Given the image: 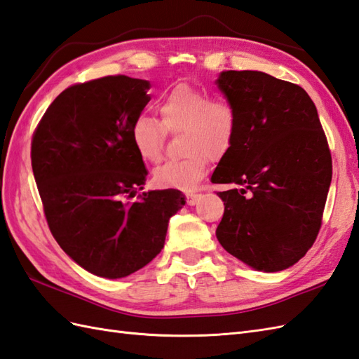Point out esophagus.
<instances>
[{"label": "esophagus", "instance_id": "obj_1", "mask_svg": "<svg viewBox=\"0 0 359 359\" xmlns=\"http://www.w3.org/2000/svg\"><path fill=\"white\" fill-rule=\"evenodd\" d=\"M186 198H187L189 205H195L198 203V199L201 198V194H196V191H187Z\"/></svg>", "mask_w": 359, "mask_h": 359}]
</instances>
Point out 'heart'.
I'll return each mask as SVG.
<instances>
[{
    "instance_id": "1",
    "label": "heart",
    "mask_w": 359,
    "mask_h": 359,
    "mask_svg": "<svg viewBox=\"0 0 359 359\" xmlns=\"http://www.w3.org/2000/svg\"><path fill=\"white\" fill-rule=\"evenodd\" d=\"M163 125L149 116H138L129 129V140L140 160L158 164L163 158L165 130H186L184 146L189 158L161 165L154 173L160 189L190 190L204 177L208 160L229 154L238 133V114L230 102L212 99L205 90L178 83L158 100Z\"/></svg>"
}]
</instances>
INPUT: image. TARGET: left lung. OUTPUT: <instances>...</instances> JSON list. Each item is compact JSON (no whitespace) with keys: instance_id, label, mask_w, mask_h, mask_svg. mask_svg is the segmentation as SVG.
<instances>
[{"instance_id":"1","label":"left lung","mask_w":359,"mask_h":359,"mask_svg":"<svg viewBox=\"0 0 359 359\" xmlns=\"http://www.w3.org/2000/svg\"><path fill=\"white\" fill-rule=\"evenodd\" d=\"M238 114V133L212 175L224 216L216 238L225 251L264 273L297 264L321 226L332 158L316 104L302 86L262 72L216 79Z\"/></svg>"}]
</instances>
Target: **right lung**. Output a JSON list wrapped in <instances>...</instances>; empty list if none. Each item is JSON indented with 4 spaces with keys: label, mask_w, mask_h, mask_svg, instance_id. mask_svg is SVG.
I'll list each match as a JSON object with an SVG mask.
<instances>
[{
    "label": "right lung",
    "mask_w": 359,
    "mask_h": 359,
    "mask_svg": "<svg viewBox=\"0 0 359 359\" xmlns=\"http://www.w3.org/2000/svg\"><path fill=\"white\" fill-rule=\"evenodd\" d=\"M151 83L107 76L69 86L33 134L32 169L51 234L88 273L121 278L164 247L170 217L186 204L180 190H143L146 165L129 129Z\"/></svg>",
    "instance_id": "1"
}]
</instances>
